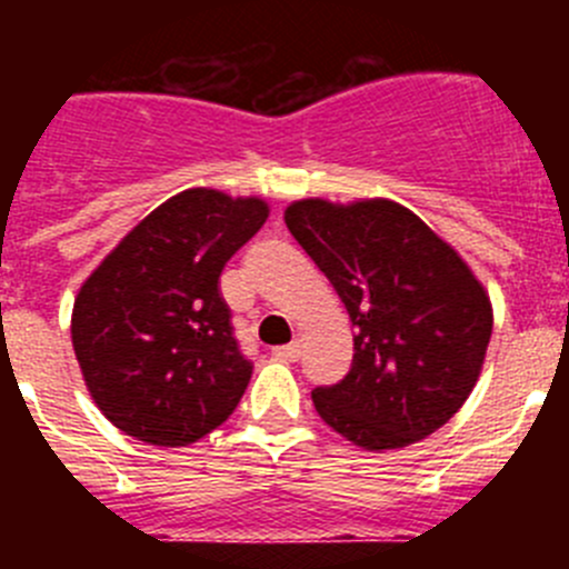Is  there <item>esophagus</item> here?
Listing matches in <instances>:
<instances>
[{
    "label": "esophagus",
    "mask_w": 569,
    "mask_h": 569,
    "mask_svg": "<svg viewBox=\"0 0 569 569\" xmlns=\"http://www.w3.org/2000/svg\"><path fill=\"white\" fill-rule=\"evenodd\" d=\"M273 353L279 356V359H284V361H296L301 356V345H299V341H290V345L276 347Z\"/></svg>",
    "instance_id": "1"
}]
</instances>
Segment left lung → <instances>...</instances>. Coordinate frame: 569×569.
<instances>
[{"mask_svg":"<svg viewBox=\"0 0 569 569\" xmlns=\"http://www.w3.org/2000/svg\"><path fill=\"white\" fill-rule=\"evenodd\" d=\"M284 224L330 279L353 321V365L316 387V413L365 450L427 439L479 379L492 308L461 256L387 199H301Z\"/></svg>","mask_w":569,"mask_h":569,"instance_id":"1","label":"left lung"}]
</instances>
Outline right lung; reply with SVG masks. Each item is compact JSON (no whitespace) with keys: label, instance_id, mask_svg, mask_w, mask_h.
Masks as SVG:
<instances>
[{"label":"right lung","instance_id":"obj_1","mask_svg":"<svg viewBox=\"0 0 569 569\" xmlns=\"http://www.w3.org/2000/svg\"><path fill=\"white\" fill-rule=\"evenodd\" d=\"M268 219L261 199L193 188L144 216L73 305L84 385L122 433L188 447L230 419L253 361L233 336L219 276Z\"/></svg>","mask_w":569,"mask_h":569}]
</instances>
